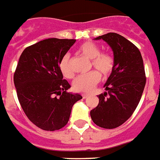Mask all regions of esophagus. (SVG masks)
Returning <instances> with one entry per match:
<instances>
[{"label": "esophagus", "mask_w": 160, "mask_h": 160, "mask_svg": "<svg viewBox=\"0 0 160 160\" xmlns=\"http://www.w3.org/2000/svg\"><path fill=\"white\" fill-rule=\"evenodd\" d=\"M82 98H84V99H86V98H88V97H89V95L88 94H82Z\"/></svg>", "instance_id": "esophagus-1"}]
</instances>
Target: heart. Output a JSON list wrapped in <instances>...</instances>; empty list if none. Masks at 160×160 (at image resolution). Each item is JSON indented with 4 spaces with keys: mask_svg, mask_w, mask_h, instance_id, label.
<instances>
[{
    "mask_svg": "<svg viewBox=\"0 0 160 160\" xmlns=\"http://www.w3.org/2000/svg\"><path fill=\"white\" fill-rule=\"evenodd\" d=\"M78 53L90 59L89 68L95 70L78 77L72 82V88L78 92H90L100 82L101 75L103 78H107L112 75L116 66L115 58L109 52H101L99 46L91 41L85 42L79 46ZM59 70L66 78L71 79L74 77V72L70 66L69 57L67 54L60 60Z\"/></svg>",
    "mask_w": 160,
    "mask_h": 160,
    "instance_id": "obj_1",
    "label": "heart"
}]
</instances>
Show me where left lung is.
<instances>
[{"label":"left lung","instance_id":"1","mask_svg":"<svg viewBox=\"0 0 160 160\" xmlns=\"http://www.w3.org/2000/svg\"><path fill=\"white\" fill-rule=\"evenodd\" d=\"M101 39L112 47L116 66L105 84L107 92L98 96L99 103L90 114L97 126L114 129L134 113L142 96L146 77L142 56L135 44L116 33L96 38Z\"/></svg>","mask_w":160,"mask_h":160}]
</instances>
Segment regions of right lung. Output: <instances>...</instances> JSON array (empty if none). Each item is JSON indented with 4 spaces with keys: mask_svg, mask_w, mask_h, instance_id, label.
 <instances>
[{
    "mask_svg": "<svg viewBox=\"0 0 160 160\" xmlns=\"http://www.w3.org/2000/svg\"><path fill=\"white\" fill-rule=\"evenodd\" d=\"M76 39L51 38L25 48L14 73L18 100L32 123L44 131L67 125L79 94L68 92L70 84L59 70L60 60ZM59 95V97L58 96Z\"/></svg>",
    "mask_w": 160,
    "mask_h": 160,
    "instance_id": "1",
    "label": "right lung"
}]
</instances>
